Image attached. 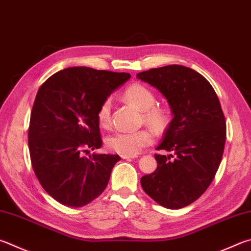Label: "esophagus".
Masks as SVG:
<instances>
[{"instance_id":"obj_1","label":"esophagus","mask_w":251,"mask_h":251,"mask_svg":"<svg viewBox=\"0 0 251 251\" xmlns=\"http://www.w3.org/2000/svg\"><path fill=\"white\" fill-rule=\"evenodd\" d=\"M122 159H133L136 158V156H130V154H122Z\"/></svg>"}]
</instances>
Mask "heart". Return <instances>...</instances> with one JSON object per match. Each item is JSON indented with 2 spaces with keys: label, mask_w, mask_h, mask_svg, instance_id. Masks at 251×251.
Listing matches in <instances>:
<instances>
[{
  "label": "heart",
  "mask_w": 251,
  "mask_h": 251,
  "mask_svg": "<svg viewBox=\"0 0 251 251\" xmlns=\"http://www.w3.org/2000/svg\"><path fill=\"white\" fill-rule=\"evenodd\" d=\"M124 98L138 110L143 111L145 122L153 129L162 130L167 126L169 122V114L165 108L154 106L156 98L147 86L140 83L131 84L125 90ZM111 117L112 101L111 99H106L102 102L98 111L100 125L107 127L111 124ZM152 139L153 135L148 129L121 130L107 137L106 147L114 152L134 156L151 144Z\"/></svg>",
  "instance_id": "heart-1"
}]
</instances>
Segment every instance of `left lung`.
<instances>
[{
  "instance_id": "8db88e82",
  "label": "left lung",
  "mask_w": 251,
  "mask_h": 251,
  "mask_svg": "<svg viewBox=\"0 0 251 251\" xmlns=\"http://www.w3.org/2000/svg\"><path fill=\"white\" fill-rule=\"evenodd\" d=\"M137 78L169 103L173 118L157 149L176 154H154L157 169L141 177V186L161 206L182 208L206 191L222 161L226 122L220 100L202 75L184 66L154 68Z\"/></svg>"
}]
</instances>
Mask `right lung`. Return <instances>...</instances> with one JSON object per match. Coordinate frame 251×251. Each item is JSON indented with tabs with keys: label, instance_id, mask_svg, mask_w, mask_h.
<instances>
[{
	"label": "right lung",
	"instance_id": "1",
	"mask_svg": "<svg viewBox=\"0 0 251 251\" xmlns=\"http://www.w3.org/2000/svg\"><path fill=\"white\" fill-rule=\"evenodd\" d=\"M129 78L125 72L72 67L39 88L28 129L30 160L40 184L57 202L81 207L105 190L121 157L82 153L101 148L99 107Z\"/></svg>",
	"mask_w": 251,
	"mask_h": 251
}]
</instances>
